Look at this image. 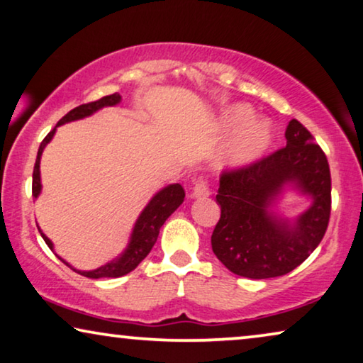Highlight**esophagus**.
Masks as SVG:
<instances>
[{
  "mask_svg": "<svg viewBox=\"0 0 363 363\" xmlns=\"http://www.w3.org/2000/svg\"><path fill=\"white\" fill-rule=\"evenodd\" d=\"M210 194H212V191H210L207 177L200 176L192 187V196L194 197H208Z\"/></svg>",
  "mask_w": 363,
  "mask_h": 363,
  "instance_id": "obj_1",
  "label": "esophagus"
}]
</instances>
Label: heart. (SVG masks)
<instances>
[{
    "instance_id": "obj_1",
    "label": "heart",
    "mask_w": 363,
    "mask_h": 363,
    "mask_svg": "<svg viewBox=\"0 0 363 363\" xmlns=\"http://www.w3.org/2000/svg\"><path fill=\"white\" fill-rule=\"evenodd\" d=\"M252 111L247 106H235L226 111L223 125L230 130L240 128L252 118ZM270 140L269 128L264 122L250 123L236 135L228 150V161L231 164H245L256 160L267 148Z\"/></svg>"
}]
</instances>
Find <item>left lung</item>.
Wrapping results in <instances>:
<instances>
[{
    "instance_id": "obj_1",
    "label": "left lung",
    "mask_w": 363,
    "mask_h": 363,
    "mask_svg": "<svg viewBox=\"0 0 363 363\" xmlns=\"http://www.w3.org/2000/svg\"><path fill=\"white\" fill-rule=\"evenodd\" d=\"M285 138L286 147L220 174L216 202L221 215L212 233V250L226 269L241 277L270 279L291 272L316 250L328 230L331 171L326 155L295 118ZM286 182L315 199L295 225L268 212Z\"/></svg>"
}]
</instances>
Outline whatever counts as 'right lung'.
Returning a JSON list of instances; mask_svg holds the SVG:
<instances>
[{
    "label": "right lung",
    "mask_w": 363,
    "mask_h": 363,
    "mask_svg": "<svg viewBox=\"0 0 363 363\" xmlns=\"http://www.w3.org/2000/svg\"><path fill=\"white\" fill-rule=\"evenodd\" d=\"M117 102H121V94H117V93H113L111 96H104V97H101V99L93 101V102H86V104L74 107V109L69 111L67 116H63L60 121H58L57 127L62 125V123L88 117V116H91V113L96 112L97 109H101V107H104V106H116ZM53 133H55V128H53L52 132L42 140L39 151H37L34 172H32V196L34 197H37L40 194V171H39L40 155H42L43 148H45V145L52 140ZM184 197H186V192H184L181 184H172V186H167L163 189V191H160L158 194H156V196L151 199V202L147 205V208L143 210L142 215H140L137 223H135L132 241H130L127 251L123 252L122 257H118L117 261L106 264V266H102L96 270H89V272L73 269L69 264L65 262L63 259L62 261L67 264L68 267H72L74 272H78L89 279H104V277L116 279V277H122V275L132 272V270L137 267L145 257L148 256L151 247L155 246L156 240H158L160 228L167 220V216H169L182 203ZM40 235L43 238V241L47 242V246L50 247V250H53L52 241L48 240V238L43 235L42 231H40Z\"/></svg>",
    "instance_id": "add662e5"
}]
</instances>
